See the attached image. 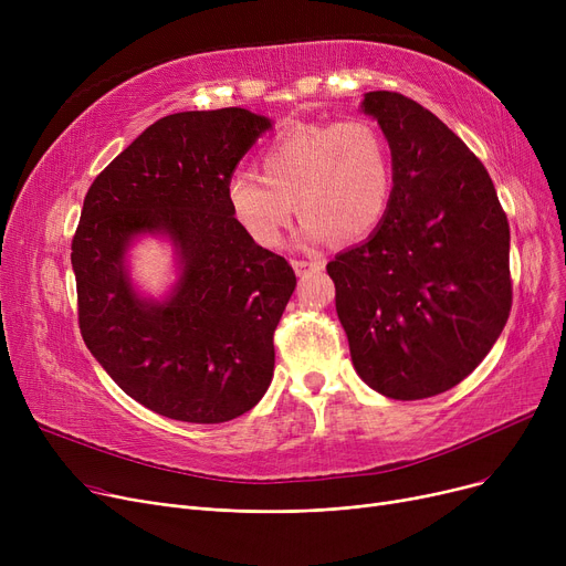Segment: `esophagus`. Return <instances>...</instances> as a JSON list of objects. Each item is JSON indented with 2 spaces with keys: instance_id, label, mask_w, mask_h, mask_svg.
<instances>
[{
  "instance_id": "esophagus-1",
  "label": "esophagus",
  "mask_w": 566,
  "mask_h": 566,
  "mask_svg": "<svg viewBox=\"0 0 566 566\" xmlns=\"http://www.w3.org/2000/svg\"><path fill=\"white\" fill-rule=\"evenodd\" d=\"M291 265H293L295 275H305V273H310V271H323V261H318V259H314V261H307V259H293V261H291Z\"/></svg>"
}]
</instances>
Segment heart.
<instances>
[{"instance_id": "1", "label": "heart", "mask_w": 566, "mask_h": 566, "mask_svg": "<svg viewBox=\"0 0 566 566\" xmlns=\"http://www.w3.org/2000/svg\"><path fill=\"white\" fill-rule=\"evenodd\" d=\"M256 165L261 176L238 171L229 178L227 203L261 248L282 243L293 211L303 218L307 243L328 235L339 243L360 241L388 211V144L367 118L291 126L268 142Z\"/></svg>"}]
</instances>
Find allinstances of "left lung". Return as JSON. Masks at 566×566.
<instances>
[{
	"instance_id": "8db88e82",
	"label": "left lung",
	"mask_w": 566,
	"mask_h": 566,
	"mask_svg": "<svg viewBox=\"0 0 566 566\" xmlns=\"http://www.w3.org/2000/svg\"><path fill=\"white\" fill-rule=\"evenodd\" d=\"M392 154V195L365 243L328 263L350 360L371 390L415 401L454 388L512 310L510 222L486 167L436 114L369 92Z\"/></svg>"
}]
</instances>
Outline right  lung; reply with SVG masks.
Masks as SVG:
<instances>
[{"label":"right lung","mask_w":566,"mask_h":566,"mask_svg":"<svg viewBox=\"0 0 566 566\" xmlns=\"http://www.w3.org/2000/svg\"><path fill=\"white\" fill-rule=\"evenodd\" d=\"M271 118L243 107L158 118L88 188L73 235L80 333L128 397L192 424L254 408L273 380V335L295 289L227 203V181ZM167 234L179 280L165 302L134 291L125 254Z\"/></svg>","instance_id":"obj_1"}]
</instances>
